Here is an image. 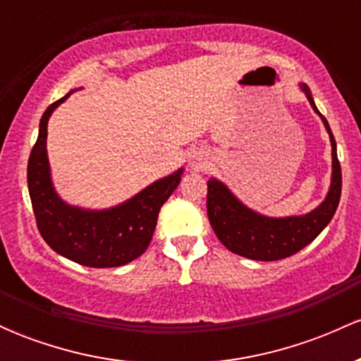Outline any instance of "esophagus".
Returning a JSON list of instances; mask_svg holds the SVG:
<instances>
[{
    "mask_svg": "<svg viewBox=\"0 0 361 361\" xmlns=\"http://www.w3.org/2000/svg\"><path fill=\"white\" fill-rule=\"evenodd\" d=\"M205 164V154L204 152H193L190 156V168L193 169H200Z\"/></svg>",
    "mask_w": 361,
    "mask_h": 361,
    "instance_id": "obj_1",
    "label": "esophagus"
}]
</instances>
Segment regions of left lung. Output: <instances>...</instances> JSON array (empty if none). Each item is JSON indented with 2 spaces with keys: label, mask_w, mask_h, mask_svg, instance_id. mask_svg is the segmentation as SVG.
I'll return each instance as SVG.
<instances>
[{
  "label": "left lung",
  "mask_w": 361,
  "mask_h": 361,
  "mask_svg": "<svg viewBox=\"0 0 361 361\" xmlns=\"http://www.w3.org/2000/svg\"><path fill=\"white\" fill-rule=\"evenodd\" d=\"M310 106L321 117L331 140V183L324 200L307 214L270 217L243 204L224 181L210 176L207 181V214L215 235L235 255L256 261L288 258L304 250L326 229L336 212L341 197V166L338 161L336 140L329 123L314 103L309 86L299 82Z\"/></svg>",
  "instance_id": "1"
}]
</instances>
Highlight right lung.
Listing matches in <instances>:
<instances>
[{"label": "right lung", "instance_id": "obj_1", "mask_svg": "<svg viewBox=\"0 0 361 361\" xmlns=\"http://www.w3.org/2000/svg\"><path fill=\"white\" fill-rule=\"evenodd\" d=\"M74 91L78 90L69 91L44 111L39 137L28 157V193L37 226L44 241L74 263L90 268L122 267L147 250L161 207L180 185L183 168L109 209H85L62 200L54 186L47 156V123L54 110Z\"/></svg>", "mask_w": 361, "mask_h": 361}]
</instances>
